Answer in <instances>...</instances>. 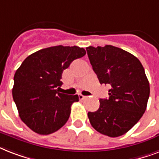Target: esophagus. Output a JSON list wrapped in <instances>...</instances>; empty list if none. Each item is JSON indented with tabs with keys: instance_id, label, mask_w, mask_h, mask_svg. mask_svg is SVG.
Masks as SVG:
<instances>
[{
	"instance_id": "34e87169",
	"label": "esophagus",
	"mask_w": 159,
	"mask_h": 159,
	"mask_svg": "<svg viewBox=\"0 0 159 159\" xmlns=\"http://www.w3.org/2000/svg\"><path fill=\"white\" fill-rule=\"evenodd\" d=\"M78 97H79L80 100H83V99H85L86 97H85V96H83V95H82V94L78 95Z\"/></svg>"
}]
</instances>
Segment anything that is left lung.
<instances>
[{"label":"left lung","mask_w":159,"mask_h":159,"mask_svg":"<svg viewBox=\"0 0 159 159\" xmlns=\"http://www.w3.org/2000/svg\"><path fill=\"white\" fill-rule=\"evenodd\" d=\"M86 48L100 83L111 86L108 99H100L99 109L88 112L90 123L109 137L123 135L145 112L150 88L144 68L135 56L115 46Z\"/></svg>","instance_id":"1"}]
</instances>
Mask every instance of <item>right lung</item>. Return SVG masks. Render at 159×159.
I'll use <instances>...</instances> for the list:
<instances>
[{
    "label": "right lung",
    "mask_w": 159,
    "mask_h": 159,
    "mask_svg": "<svg viewBox=\"0 0 159 159\" xmlns=\"http://www.w3.org/2000/svg\"><path fill=\"white\" fill-rule=\"evenodd\" d=\"M85 54L84 48L77 46H53L28 56L16 70L14 102L21 120L34 132L49 134L66 124L71 106L79 97L60 93L57 87L62 84L63 70Z\"/></svg>",
    "instance_id": "right-lung-1"
}]
</instances>
